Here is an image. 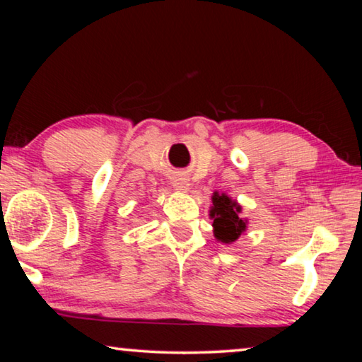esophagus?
Returning a JSON list of instances; mask_svg holds the SVG:
<instances>
[{"mask_svg": "<svg viewBox=\"0 0 362 362\" xmlns=\"http://www.w3.org/2000/svg\"><path fill=\"white\" fill-rule=\"evenodd\" d=\"M173 187H174L175 189H187V188H188V183H187L185 179H177V180H174Z\"/></svg>", "mask_w": 362, "mask_h": 362, "instance_id": "1", "label": "esophagus"}]
</instances>
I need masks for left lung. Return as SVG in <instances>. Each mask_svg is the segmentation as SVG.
<instances>
[{
	"mask_svg": "<svg viewBox=\"0 0 362 362\" xmlns=\"http://www.w3.org/2000/svg\"><path fill=\"white\" fill-rule=\"evenodd\" d=\"M212 204L211 217L214 218V235L218 241L226 244L236 241L246 230V222L240 217L241 206L223 193H214Z\"/></svg>",
	"mask_w": 362,
	"mask_h": 362,
	"instance_id": "1",
	"label": "left lung"
}]
</instances>
